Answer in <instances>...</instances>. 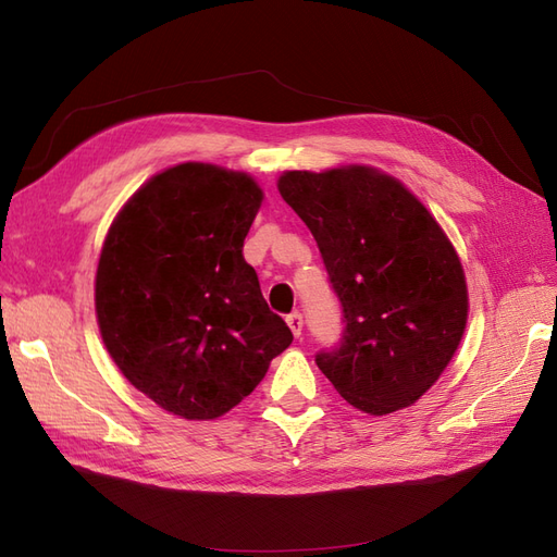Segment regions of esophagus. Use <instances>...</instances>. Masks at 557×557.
Masks as SVG:
<instances>
[{
	"mask_svg": "<svg viewBox=\"0 0 557 557\" xmlns=\"http://www.w3.org/2000/svg\"><path fill=\"white\" fill-rule=\"evenodd\" d=\"M285 323H288V327L293 330V334L297 336H301V327H305V318H301V313L299 311H293L288 318H285Z\"/></svg>",
	"mask_w": 557,
	"mask_h": 557,
	"instance_id": "34e87169",
	"label": "esophagus"
}]
</instances>
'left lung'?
<instances>
[{"label": "left lung", "mask_w": 557, "mask_h": 557, "mask_svg": "<svg viewBox=\"0 0 557 557\" xmlns=\"http://www.w3.org/2000/svg\"><path fill=\"white\" fill-rule=\"evenodd\" d=\"M278 193L311 230L342 305V339L318 352V369L360 411L411 407L467 325V283L446 234L399 181L369 166L285 172Z\"/></svg>", "instance_id": "left-lung-1"}]
</instances>
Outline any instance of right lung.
I'll list each match as a JSON object with an SVG mask.
<instances>
[{
    "instance_id": "add662e5",
    "label": "right lung",
    "mask_w": 557,
    "mask_h": 557,
    "mask_svg": "<svg viewBox=\"0 0 557 557\" xmlns=\"http://www.w3.org/2000/svg\"><path fill=\"white\" fill-rule=\"evenodd\" d=\"M260 201L250 176L185 162L150 178L109 230L99 332L125 379L174 416L227 413L293 344L242 252Z\"/></svg>"
}]
</instances>
